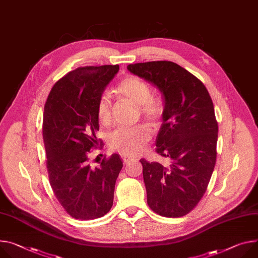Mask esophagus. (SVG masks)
<instances>
[{"label":"esophagus","mask_w":258,"mask_h":258,"mask_svg":"<svg viewBox=\"0 0 258 258\" xmlns=\"http://www.w3.org/2000/svg\"><path fill=\"white\" fill-rule=\"evenodd\" d=\"M121 158H122V160H123L124 163H128L131 160H133L132 157H128V156H126V155H122Z\"/></svg>","instance_id":"obj_1"}]
</instances>
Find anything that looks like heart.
I'll return each instance as SVG.
<instances>
[{
    "label": "heart",
    "instance_id": "obj_1",
    "mask_svg": "<svg viewBox=\"0 0 258 258\" xmlns=\"http://www.w3.org/2000/svg\"><path fill=\"white\" fill-rule=\"evenodd\" d=\"M116 92L139 105L140 112L145 119L157 125L165 113L162 101L151 95V87L147 82L136 76H127L116 86ZM97 115L102 123H108L111 118V102L107 95H102L97 104ZM151 139V130L145 124L130 127H118L111 133L109 145L113 150L124 155H137L143 150Z\"/></svg>",
    "mask_w": 258,
    "mask_h": 258
}]
</instances>
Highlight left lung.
I'll return each instance as SVG.
<instances>
[{"label":"left lung","mask_w":258,"mask_h":258,"mask_svg":"<svg viewBox=\"0 0 258 258\" xmlns=\"http://www.w3.org/2000/svg\"><path fill=\"white\" fill-rule=\"evenodd\" d=\"M127 70L154 84L165 100L156 152L169 166L142 158L148 206L163 217L188 214L205 195L216 162L218 124L206 86L173 61L128 64Z\"/></svg>","instance_id":"left-lung-1"}]
</instances>
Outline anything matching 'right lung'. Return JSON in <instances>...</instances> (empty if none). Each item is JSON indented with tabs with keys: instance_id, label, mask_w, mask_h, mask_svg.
<instances>
[{
	"instance_id": "add662e5",
	"label": "right lung",
	"mask_w": 258,
	"mask_h": 258,
	"mask_svg": "<svg viewBox=\"0 0 258 258\" xmlns=\"http://www.w3.org/2000/svg\"><path fill=\"white\" fill-rule=\"evenodd\" d=\"M119 66L83 67L52 87L43 115V140L51 188L69 215L90 220L107 214L122 169L118 154L92 169L88 153L99 145L97 104Z\"/></svg>"
}]
</instances>
